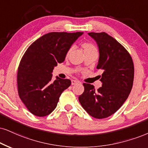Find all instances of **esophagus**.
Masks as SVG:
<instances>
[{"label": "esophagus", "mask_w": 148, "mask_h": 148, "mask_svg": "<svg viewBox=\"0 0 148 148\" xmlns=\"http://www.w3.org/2000/svg\"><path fill=\"white\" fill-rule=\"evenodd\" d=\"M79 83L80 82L78 81V80H74V79L71 80V84L72 85H75L77 84H79Z\"/></svg>", "instance_id": "esophagus-1"}]
</instances>
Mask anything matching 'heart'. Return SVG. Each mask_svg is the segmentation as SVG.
Segmentation results:
<instances>
[{
  "label": "heart",
  "mask_w": 148,
  "mask_h": 148,
  "mask_svg": "<svg viewBox=\"0 0 148 148\" xmlns=\"http://www.w3.org/2000/svg\"><path fill=\"white\" fill-rule=\"evenodd\" d=\"M82 48L83 49V51L85 53H90V52H95L97 51V49L95 48V47L92 44L89 43V42H84L82 45ZM73 48H70L68 50V51L66 52V58H68L70 55L71 52L72 51Z\"/></svg>",
  "instance_id": "heart-1"
}]
</instances>
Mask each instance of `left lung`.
<instances>
[{"label":"left lung","instance_id":"left-lung-1","mask_svg":"<svg viewBox=\"0 0 148 148\" xmlns=\"http://www.w3.org/2000/svg\"><path fill=\"white\" fill-rule=\"evenodd\" d=\"M96 42L99 58L97 68L103 70L101 87L83 84L84 91L79 96L84 109L96 119L112 115L121 108L132 90L134 64L130 55L120 43L106 33L88 34Z\"/></svg>","mask_w":148,"mask_h":148}]
</instances>
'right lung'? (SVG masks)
Instances as JSON below:
<instances>
[{
	"label": "right lung",
	"mask_w": 148,
	"mask_h": 148,
	"mask_svg": "<svg viewBox=\"0 0 148 148\" xmlns=\"http://www.w3.org/2000/svg\"><path fill=\"white\" fill-rule=\"evenodd\" d=\"M83 32H51L38 38L27 49L18 70L19 97L34 115L45 116L57 106L62 92L70 86L68 79L56 77L53 71L64 61L66 54Z\"/></svg>",
	"instance_id": "1"
}]
</instances>
